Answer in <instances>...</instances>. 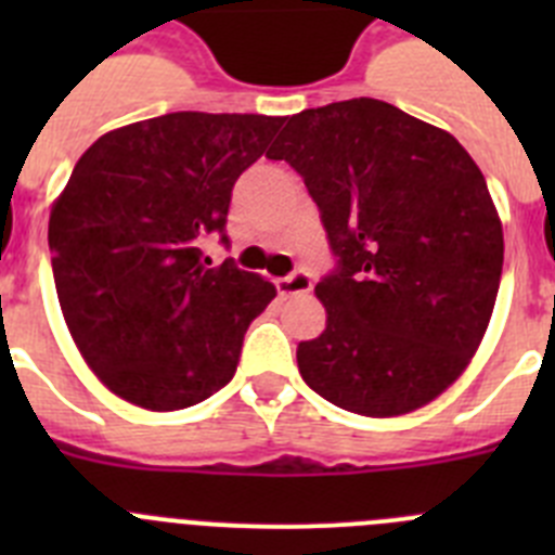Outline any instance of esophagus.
Here are the masks:
<instances>
[{
	"label": "esophagus",
	"mask_w": 555,
	"mask_h": 555,
	"mask_svg": "<svg viewBox=\"0 0 555 555\" xmlns=\"http://www.w3.org/2000/svg\"><path fill=\"white\" fill-rule=\"evenodd\" d=\"M311 288H313V278L306 272V269H294L292 274H286V278H281V281H278V292H281L283 297L308 294Z\"/></svg>",
	"instance_id": "esophagus-1"
}]
</instances>
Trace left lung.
<instances>
[{
	"label": "left lung",
	"instance_id": "left-lung-1",
	"mask_svg": "<svg viewBox=\"0 0 555 555\" xmlns=\"http://www.w3.org/2000/svg\"><path fill=\"white\" fill-rule=\"evenodd\" d=\"M267 158L306 180L336 255L317 283L325 331L297 347L302 380L352 414L423 409L498 300L503 228L480 169L450 132L370 96L297 113Z\"/></svg>",
	"mask_w": 555,
	"mask_h": 555
}]
</instances>
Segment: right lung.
<instances>
[{
	"label": "right lung",
	"instance_id": "1",
	"mask_svg": "<svg viewBox=\"0 0 555 555\" xmlns=\"http://www.w3.org/2000/svg\"><path fill=\"white\" fill-rule=\"evenodd\" d=\"M281 116L180 111L105 132L82 152L49 214L63 320L113 395L178 411L230 384L249 322L274 286L233 258L230 191L261 158Z\"/></svg>",
	"mask_w": 555,
	"mask_h": 555
}]
</instances>
